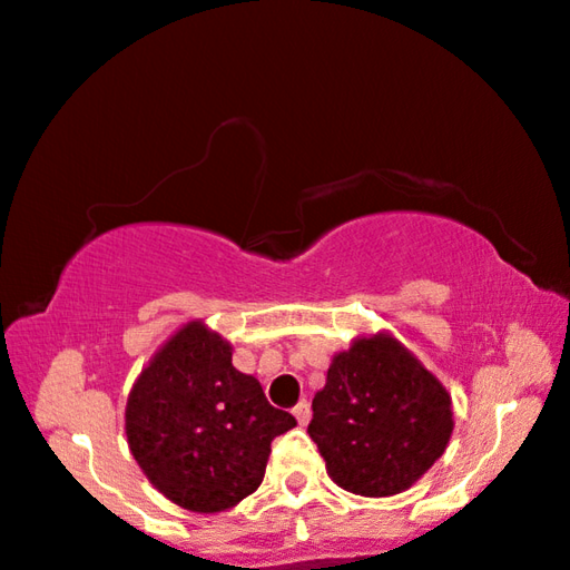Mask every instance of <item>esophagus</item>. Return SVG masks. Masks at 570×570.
<instances>
[{
    "instance_id": "1",
    "label": "esophagus",
    "mask_w": 570,
    "mask_h": 570,
    "mask_svg": "<svg viewBox=\"0 0 570 570\" xmlns=\"http://www.w3.org/2000/svg\"><path fill=\"white\" fill-rule=\"evenodd\" d=\"M293 414H295V419H298V424H301V426H305V424L311 422V403L303 399V401L298 403V406L293 409Z\"/></svg>"
}]
</instances>
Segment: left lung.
<instances>
[{"mask_svg": "<svg viewBox=\"0 0 570 570\" xmlns=\"http://www.w3.org/2000/svg\"><path fill=\"white\" fill-rule=\"evenodd\" d=\"M308 434L344 491L393 497L442 458L452 401L411 352L377 334L336 354L313 399Z\"/></svg>", "mask_w": 570, "mask_h": 570, "instance_id": "obj_1", "label": "left lung"}]
</instances>
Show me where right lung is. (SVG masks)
Listing matches in <instances>:
<instances>
[{
	"mask_svg": "<svg viewBox=\"0 0 570 570\" xmlns=\"http://www.w3.org/2000/svg\"><path fill=\"white\" fill-rule=\"evenodd\" d=\"M293 426V414L272 406L262 385L230 365V346L197 321L156 352L126 409L130 452L148 481L203 514L257 491L272 440Z\"/></svg>",
	"mask_w": 570,
	"mask_h": 570,
	"instance_id": "add662e5",
	"label": "right lung"
}]
</instances>
